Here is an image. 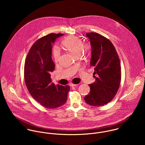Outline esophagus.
<instances>
[{
  "mask_svg": "<svg viewBox=\"0 0 145 145\" xmlns=\"http://www.w3.org/2000/svg\"><path fill=\"white\" fill-rule=\"evenodd\" d=\"M70 85L71 86H77L78 85H77V84H73V83H70Z\"/></svg>",
  "mask_w": 145,
  "mask_h": 145,
  "instance_id": "obj_1",
  "label": "esophagus"
}]
</instances>
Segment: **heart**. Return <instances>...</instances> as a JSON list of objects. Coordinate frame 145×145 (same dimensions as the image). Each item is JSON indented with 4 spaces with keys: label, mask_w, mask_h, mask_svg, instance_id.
I'll list each match as a JSON object with an SVG mask.
<instances>
[{
    "label": "heart",
    "mask_w": 145,
    "mask_h": 145,
    "mask_svg": "<svg viewBox=\"0 0 145 145\" xmlns=\"http://www.w3.org/2000/svg\"><path fill=\"white\" fill-rule=\"evenodd\" d=\"M62 46L72 54L79 56L82 52H87L90 49L88 43H83L80 38L76 36H69L66 38L62 43ZM53 57L56 62H58L61 57V51L58 47L53 49Z\"/></svg>",
    "instance_id": "b5f03b06"
}]
</instances>
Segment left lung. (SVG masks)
<instances>
[{
	"instance_id": "left-lung-1",
	"label": "left lung",
	"mask_w": 145,
	"mask_h": 145,
	"mask_svg": "<svg viewBox=\"0 0 145 145\" xmlns=\"http://www.w3.org/2000/svg\"><path fill=\"white\" fill-rule=\"evenodd\" d=\"M91 47L90 66L94 67V83L89 84V93L84 97L90 105L101 106L110 102L120 88L121 69L119 56L113 43L103 36L86 33Z\"/></svg>"
}]
</instances>
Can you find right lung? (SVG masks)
Returning a JSON list of instances; mask_svg holds the SVG:
<instances>
[{
  "label": "right lung",
  "instance_id": "1",
  "mask_svg": "<svg viewBox=\"0 0 145 145\" xmlns=\"http://www.w3.org/2000/svg\"><path fill=\"white\" fill-rule=\"evenodd\" d=\"M63 35L50 33L35 42L31 47L24 63V80L31 96L45 108H56L66 103L69 85L51 83L50 72L55 65L52 55V43Z\"/></svg>",
  "mask_w": 145,
  "mask_h": 145
}]
</instances>
